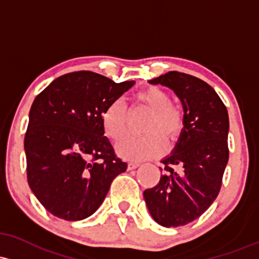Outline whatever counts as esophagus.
Returning <instances> with one entry per match:
<instances>
[{
    "instance_id": "34e87169",
    "label": "esophagus",
    "mask_w": 259,
    "mask_h": 259,
    "mask_svg": "<svg viewBox=\"0 0 259 259\" xmlns=\"http://www.w3.org/2000/svg\"><path fill=\"white\" fill-rule=\"evenodd\" d=\"M139 166H140V162H136V161H129V162H127V168H129V169H134Z\"/></svg>"
}]
</instances>
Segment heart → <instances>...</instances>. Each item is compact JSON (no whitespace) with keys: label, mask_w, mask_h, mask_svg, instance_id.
<instances>
[{"label":"heart","mask_w":259,"mask_h":259,"mask_svg":"<svg viewBox=\"0 0 259 259\" xmlns=\"http://www.w3.org/2000/svg\"><path fill=\"white\" fill-rule=\"evenodd\" d=\"M138 106L150 110L145 124L146 135L141 138L125 139L116 146V151L125 158H152L160 156L166 150L167 140L173 141L181 134L184 125L183 112L177 104L169 102V95L158 87H146L133 96ZM102 126L104 134L118 141L126 134V112L120 101H114L102 113Z\"/></svg>","instance_id":"b5f03b06"}]
</instances>
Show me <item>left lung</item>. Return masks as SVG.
Here are the masks:
<instances>
[{
  "label": "left lung",
  "instance_id": "1",
  "mask_svg": "<svg viewBox=\"0 0 259 259\" xmlns=\"http://www.w3.org/2000/svg\"><path fill=\"white\" fill-rule=\"evenodd\" d=\"M149 83L175 92L184 125L173 151L162 160L166 173L144 192L145 203L161 226H183L200 217L220 192L229 161V114L214 88L194 76L171 71Z\"/></svg>",
  "mask_w": 259,
  "mask_h": 259
}]
</instances>
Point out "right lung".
<instances>
[{
	"label": "right lung",
	"mask_w": 259,
	"mask_h": 259,
	"mask_svg": "<svg viewBox=\"0 0 259 259\" xmlns=\"http://www.w3.org/2000/svg\"><path fill=\"white\" fill-rule=\"evenodd\" d=\"M134 83L77 71L54 79L34 99L24 138L27 178L54 217H91L113 180L126 171L104 136L102 113Z\"/></svg>",
	"instance_id": "add662e5"
}]
</instances>
